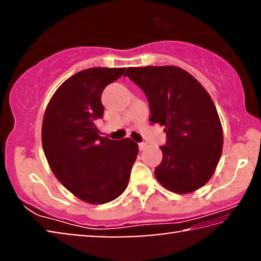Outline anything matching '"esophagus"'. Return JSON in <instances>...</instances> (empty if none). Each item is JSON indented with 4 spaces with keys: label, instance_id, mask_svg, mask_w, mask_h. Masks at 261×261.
Returning a JSON list of instances; mask_svg holds the SVG:
<instances>
[{
    "label": "esophagus",
    "instance_id": "esophagus-1",
    "mask_svg": "<svg viewBox=\"0 0 261 261\" xmlns=\"http://www.w3.org/2000/svg\"><path fill=\"white\" fill-rule=\"evenodd\" d=\"M138 147H139V151H144V149L147 147V144L146 143H140V144H138Z\"/></svg>",
    "mask_w": 261,
    "mask_h": 261
}]
</instances>
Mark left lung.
<instances>
[{
    "instance_id": "8db88e82",
    "label": "left lung",
    "mask_w": 261,
    "mask_h": 261,
    "mask_svg": "<svg viewBox=\"0 0 261 261\" xmlns=\"http://www.w3.org/2000/svg\"><path fill=\"white\" fill-rule=\"evenodd\" d=\"M148 100L152 123L167 141L154 174L166 189L190 193L208 182L222 153L223 132L213 100L196 78L173 65L127 68Z\"/></svg>"
}]
</instances>
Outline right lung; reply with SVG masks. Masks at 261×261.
Wrapping results in <instances>:
<instances>
[{
  "instance_id": "add662e5",
  "label": "right lung",
  "mask_w": 261,
  "mask_h": 261,
  "mask_svg": "<svg viewBox=\"0 0 261 261\" xmlns=\"http://www.w3.org/2000/svg\"><path fill=\"white\" fill-rule=\"evenodd\" d=\"M125 68H90L67 79L48 103L42 147L56 178L79 199L106 204L124 192L138 145L130 138L99 136L94 121L103 117L101 94Z\"/></svg>"
}]
</instances>
